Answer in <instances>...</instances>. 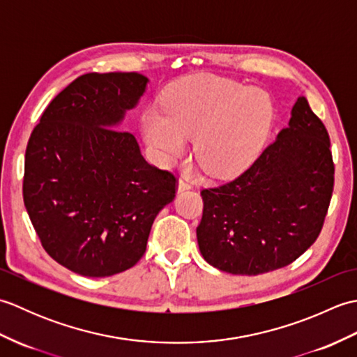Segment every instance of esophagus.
<instances>
[{"mask_svg": "<svg viewBox=\"0 0 357 357\" xmlns=\"http://www.w3.org/2000/svg\"><path fill=\"white\" fill-rule=\"evenodd\" d=\"M188 188H192V185L188 184L185 179H179V181H178V185H176V190H178V193H181V192H185V190H188Z\"/></svg>", "mask_w": 357, "mask_h": 357, "instance_id": "1", "label": "esophagus"}]
</instances>
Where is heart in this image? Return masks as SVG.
Here are the masks:
<instances>
[{"label":"heart","instance_id":"b5f03b06","mask_svg":"<svg viewBox=\"0 0 357 357\" xmlns=\"http://www.w3.org/2000/svg\"><path fill=\"white\" fill-rule=\"evenodd\" d=\"M273 123V107L261 90L231 81L196 77L167 96L164 115H144V138L155 161L170 165L195 138V156L213 178H233L259 155Z\"/></svg>","mask_w":357,"mask_h":357}]
</instances>
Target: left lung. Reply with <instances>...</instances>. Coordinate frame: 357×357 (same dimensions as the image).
I'll return each instance as SVG.
<instances>
[{
  "label": "left lung",
  "mask_w": 357,
  "mask_h": 357,
  "mask_svg": "<svg viewBox=\"0 0 357 357\" xmlns=\"http://www.w3.org/2000/svg\"><path fill=\"white\" fill-rule=\"evenodd\" d=\"M333 184L328 132L299 96L287 128L250 169L201 192L196 236L202 257L218 270L245 276L291 264L319 236Z\"/></svg>",
  "instance_id": "8db88e82"
}]
</instances>
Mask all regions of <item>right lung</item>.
<instances>
[{
	"instance_id": "add662e5",
	"label": "right lung",
	"mask_w": 357,
	"mask_h": 357,
	"mask_svg": "<svg viewBox=\"0 0 357 357\" xmlns=\"http://www.w3.org/2000/svg\"><path fill=\"white\" fill-rule=\"evenodd\" d=\"M149 78L86 73L53 98L26 149L24 206L45 252L89 278L126 271L146 253L176 179L150 165L119 130Z\"/></svg>"
}]
</instances>
